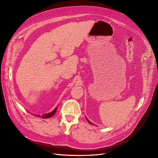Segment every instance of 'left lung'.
I'll use <instances>...</instances> for the list:
<instances>
[{"label": "left lung", "instance_id": "left-lung-1", "mask_svg": "<svg viewBox=\"0 0 158 158\" xmlns=\"http://www.w3.org/2000/svg\"><path fill=\"white\" fill-rule=\"evenodd\" d=\"M86 120H88V122H89V123H91V124H94V123H92V122H90V121H89V120H88V118H86Z\"/></svg>", "mask_w": 158, "mask_h": 158}]
</instances>
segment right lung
<instances>
[{"label": "right lung", "instance_id": "1", "mask_svg": "<svg viewBox=\"0 0 158 158\" xmlns=\"http://www.w3.org/2000/svg\"><path fill=\"white\" fill-rule=\"evenodd\" d=\"M57 107H56V108H55V110H53L52 112H51V113H47V114H43L42 116H41V115H38V116H36V117H42L43 118H50V117H52V116L55 114V113L56 112V111H57Z\"/></svg>", "mask_w": 158, "mask_h": 158}]
</instances>
